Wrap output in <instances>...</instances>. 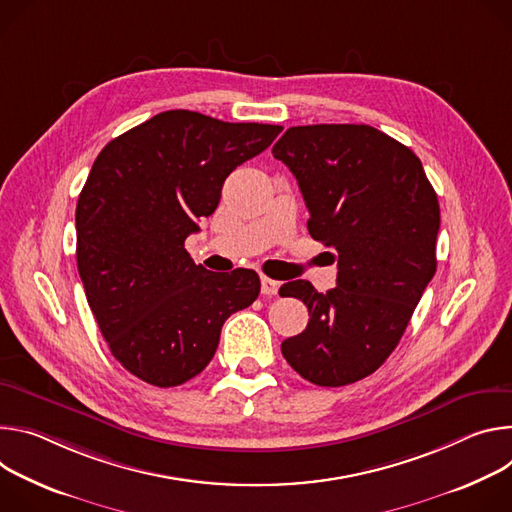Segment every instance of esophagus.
<instances>
[{
	"instance_id": "1",
	"label": "esophagus",
	"mask_w": 512,
	"mask_h": 512,
	"mask_svg": "<svg viewBox=\"0 0 512 512\" xmlns=\"http://www.w3.org/2000/svg\"><path fill=\"white\" fill-rule=\"evenodd\" d=\"M278 289H280V282L278 280H272V278H268V276H262L260 278V291H262V295H276L278 293Z\"/></svg>"
}]
</instances>
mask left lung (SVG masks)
I'll return each mask as SVG.
<instances>
[{
	"instance_id": "8db88e82",
	"label": "left lung",
	"mask_w": 512,
	"mask_h": 512,
	"mask_svg": "<svg viewBox=\"0 0 512 512\" xmlns=\"http://www.w3.org/2000/svg\"><path fill=\"white\" fill-rule=\"evenodd\" d=\"M272 154L299 183L311 238L337 252L335 289L280 287L311 315L280 350L305 380L346 386L399 346L435 274L437 195L411 148L364 124L295 126Z\"/></svg>"
}]
</instances>
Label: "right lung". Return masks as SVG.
<instances>
[{
	"mask_svg": "<svg viewBox=\"0 0 512 512\" xmlns=\"http://www.w3.org/2000/svg\"><path fill=\"white\" fill-rule=\"evenodd\" d=\"M282 132L189 109L113 138L77 201V268L116 358L140 380L179 386L211 362L225 319L260 293L254 270L209 272L185 250L223 181Z\"/></svg>",
	"mask_w": 512,
	"mask_h": 512,
	"instance_id": "add662e5",
	"label": "right lung"
}]
</instances>
